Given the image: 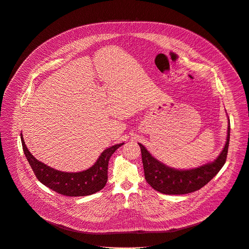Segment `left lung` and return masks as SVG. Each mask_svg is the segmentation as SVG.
Returning <instances> with one entry per match:
<instances>
[{
	"instance_id": "8db88e82",
	"label": "left lung",
	"mask_w": 249,
	"mask_h": 249,
	"mask_svg": "<svg viewBox=\"0 0 249 249\" xmlns=\"http://www.w3.org/2000/svg\"><path fill=\"white\" fill-rule=\"evenodd\" d=\"M230 129L229 121L227 142L219 156L212 162L189 170L168 167L154 158L142 143H139L146 182L155 191L165 195H186L198 191L210 182L224 166L230 142Z\"/></svg>"
}]
</instances>
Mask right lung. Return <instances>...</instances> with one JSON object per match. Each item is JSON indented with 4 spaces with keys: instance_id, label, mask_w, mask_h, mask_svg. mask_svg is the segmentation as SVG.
Masks as SVG:
<instances>
[{
    "instance_id": "add662e5",
    "label": "right lung",
    "mask_w": 249,
    "mask_h": 249,
    "mask_svg": "<svg viewBox=\"0 0 249 249\" xmlns=\"http://www.w3.org/2000/svg\"><path fill=\"white\" fill-rule=\"evenodd\" d=\"M24 154L37 179L49 189L67 196H85L100 192L107 182V166L110 156L123 144H114L105 149L96 163L89 169L68 173L61 172L47 166L37 160L25 145L22 134H20Z\"/></svg>"
}]
</instances>
